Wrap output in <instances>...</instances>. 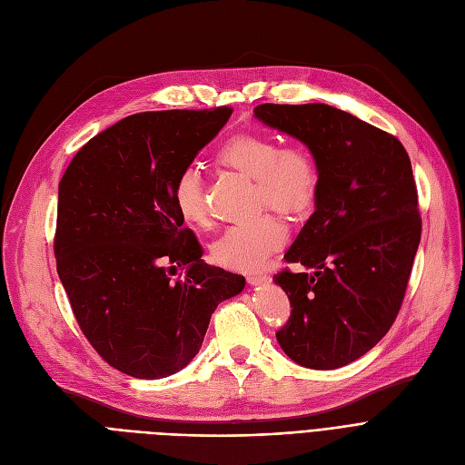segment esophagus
I'll use <instances>...</instances> for the list:
<instances>
[{
  "label": "esophagus",
  "instance_id": "obj_1",
  "mask_svg": "<svg viewBox=\"0 0 465 465\" xmlns=\"http://www.w3.org/2000/svg\"><path fill=\"white\" fill-rule=\"evenodd\" d=\"M247 281H249L251 286H256V284H267V282L272 281V277L267 275V273H251V275L247 277Z\"/></svg>",
  "mask_w": 465,
  "mask_h": 465
}]
</instances>
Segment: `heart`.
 I'll return each instance as SVG.
<instances>
[{"label":"heart","instance_id":"1","mask_svg":"<svg viewBox=\"0 0 465 465\" xmlns=\"http://www.w3.org/2000/svg\"><path fill=\"white\" fill-rule=\"evenodd\" d=\"M218 160L254 179L256 202L284 214H300L312 207L319 192L321 171L314 154L300 143L279 144L267 134H237L218 149ZM171 198L188 224L205 226L207 207L203 198L202 171L183 167ZM286 241V226L273 214H262L239 223L220 235L211 249L213 260L233 272H256Z\"/></svg>","mask_w":465,"mask_h":465}]
</instances>
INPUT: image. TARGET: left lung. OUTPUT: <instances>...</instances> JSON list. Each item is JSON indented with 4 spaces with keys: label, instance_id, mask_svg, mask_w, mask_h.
<instances>
[{
    "label": "left lung",
    "instance_id": "obj_1",
    "mask_svg": "<svg viewBox=\"0 0 465 465\" xmlns=\"http://www.w3.org/2000/svg\"><path fill=\"white\" fill-rule=\"evenodd\" d=\"M254 116L309 146L321 171L314 213L273 281L290 300L281 349L311 370H337L371 351L401 309L422 218L405 146L351 113L262 104Z\"/></svg>",
    "mask_w": 465,
    "mask_h": 465
}]
</instances>
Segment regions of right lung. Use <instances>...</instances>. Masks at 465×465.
I'll use <instances>...</instances> for the list:
<instances>
[{"label":"right lung","instance_id":"obj_1","mask_svg":"<svg viewBox=\"0 0 465 465\" xmlns=\"http://www.w3.org/2000/svg\"><path fill=\"white\" fill-rule=\"evenodd\" d=\"M232 111L122 118L81 146L60 181V281L88 343L130 377L181 371L198 354L216 305L245 288L242 275L202 260V245L171 198L179 171Z\"/></svg>","mask_w":465,"mask_h":465}]
</instances>
